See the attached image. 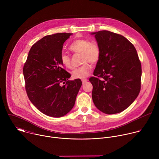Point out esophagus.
<instances>
[{
  "mask_svg": "<svg viewBox=\"0 0 159 159\" xmlns=\"http://www.w3.org/2000/svg\"><path fill=\"white\" fill-rule=\"evenodd\" d=\"M82 84H85L87 82V79H82Z\"/></svg>",
  "mask_w": 159,
  "mask_h": 159,
  "instance_id": "34e87169",
  "label": "esophagus"
}]
</instances>
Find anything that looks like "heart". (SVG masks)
<instances>
[{
  "label": "heart",
  "mask_w": 159,
  "mask_h": 159,
  "mask_svg": "<svg viewBox=\"0 0 159 159\" xmlns=\"http://www.w3.org/2000/svg\"><path fill=\"white\" fill-rule=\"evenodd\" d=\"M69 50L75 53H80V66L76 68L72 72V77L74 79H84L87 77L92 70V65L97 63L101 57V50L99 45L94 41L85 39H77L69 46ZM61 63L68 69L72 67L71 59L69 55L62 53L60 56Z\"/></svg>",
  "instance_id": "1"
}]
</instances>
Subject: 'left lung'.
Instances as JSON below:
<instances>
[{
  "mask_svg": "<svg viewBox=\"0 0 159 159\" xmlns=\"http://www.w3.org/2000/svg\"><path fill=\"white\" fill-rule=\"evenodd\" d=\"M101 57L89 79L96 107L105 114L119 113L128 107L141 89L142 65L133 44L123 36L109 31L93 33Z\"/></svg>",
  "mask_w": 159,
  "mask_h": 159,
  "instance_id": "8db88e82",
  "label": "left lung"
}]
</instances>
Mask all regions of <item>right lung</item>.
Segmentation results:
<instances>
[{"label":"right lung","instance_id":"add662e5","mask_svg":"<svg viewBox=\"0 0 159 159\" xmlns=\"http://www.w3.org/2000/svg\"><path fill=\"white\" fill-rule=\"evenodd\" d=\"M72 33H56L43 37L31 48L23 67L25 89L29 99L43 114L59 118L74 107L82 85L61 63L64 42ZM63 84V85L62 84Z\"/></svg>","mask_w":159,"mask_h":159}]
</instances>
